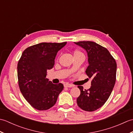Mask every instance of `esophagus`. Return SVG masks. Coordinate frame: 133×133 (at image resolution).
<instances>
[{
  "label": "esophagus",
  "instance_id": "34e87169",
  "mask_svg": "<svg viewBox=\"0 0 133 133\" xmlns=\"http://www.w3.org/2000/svg\"><path fill=\"white\" fill-rule=\"evenodd\" d=\"M73 86L72 85V84H69V83H66L64 84V87H72Z\"/></svg>",
  "mask_w": 133,
  "mask_h": 133
}]
</instances>
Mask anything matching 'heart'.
Instances as JSON below:
<instances>
[{
    "label": "heart",
    "mask_w": 133,
    "mask_h": 133,
    "mask_svg": "<svg viewBox=\"0 0 133 133\" xmlns=\"http://www.w3.org/2000/svg\"><path fill=\"white\" fill-rule=\"evenodd\" d=\"M74 56H79V55H84L83 54L82 52L81 51H80L79 50H75L74 51Z\"/></svg>",
    "instance_id": "b5f03b06"
}]
</instances>
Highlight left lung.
I'll return each mask as SVG.
<instances>
[{
	"label": "left lung",
	"mask_w": 133,
	"mask_h": 133,
	"mask_svg": "<svg viewBox=\"0 0 133 133\" xmlns=\"http://www.w3.org/2000/svg\"><path fill=\"white\" fill-rule=\"evenodd\" d=\"M86 50L89 65L86 74L91 78V86L87 90L78 86L81 94L77 99L78 106L86 111L100 108L108 99L116 81L117 63L106 48L91 41L74 42Z\"/></svg>",
	"instance_id": "8db88e82"
}]
</instances>
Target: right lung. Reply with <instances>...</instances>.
Returning <instances> with one entry per match:
<instances>
[{
  "label": "right lung",
  "mask_w": 133,
  "mask_h": 133,
  "mask_svg": "<svg viewBox=\"0 0 133 133\" xmlns=\"http://www.w3.org/2000/svg\"><path fill=\"white\" fill-rule=\"evenodd\" d=\"M66 43L43 42L33 45L24 50L19 60L17 69L20 90L36 110L52 107L63 89L62 83L53 84L49 81L46 72L54 67L56 54Z\"/></svg>",
  "instance_id": "right-lung-1"
}]
</instances>
